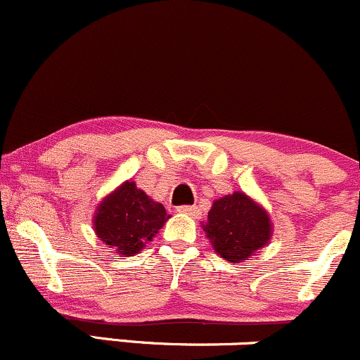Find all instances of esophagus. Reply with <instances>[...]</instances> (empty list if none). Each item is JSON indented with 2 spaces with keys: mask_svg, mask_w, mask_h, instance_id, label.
Segmentation results:
<instances>
[{
  "mask_svg": "<svg viewBox=\"0 0 360 360\" xmlns=\"http://www.w3.org/2000/svg\"><path fill=\"white\" fill-rule=\"evenodd\" d=\"M177 212L186 213V215H189V217H198L200 208L196 207V205H183V207L177 208Z\"/></svg>",
  "mask_w": 360,
  "mask_h": 360,
  "instance_id": "34e87169",
  "label": "esophagus"
}]
</instances>
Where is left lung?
Segmentation results:
<instances>
[{
	"label": "left lung",
	"mask_w": 360,
	"mask_h": 360,
	"mask_svg": "<svg viewBox=\"0 0 360 360\" xmlns=\"http://www.w3.org/2000/svg\"><path fill=\"white\" fill-rule=\"evenodd\" d=\"M203 231L222 258L239 263L270 240L271 224L262 207L236 191L213 203Z\"/></svg>",
	"instance_id": "1"
}]
</instances>
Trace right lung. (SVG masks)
Instances as JSON below:
<instances>
[{"label":"right lung","mask_w":360,"mask_h":360,"mask_svg":"<svg viewBox=\"0 0 360 360\" xmlns=\"http://www.w3.org/2000/svg\"><path fill=\"white\" fill-rule=\"evenodd\" d=\"M167 219L164 205L126 181L97 208L94 227L109 248L131 256L152 240Z\"/></svg>","instance_id":"obj_1"}]
</instances>
